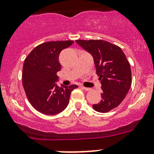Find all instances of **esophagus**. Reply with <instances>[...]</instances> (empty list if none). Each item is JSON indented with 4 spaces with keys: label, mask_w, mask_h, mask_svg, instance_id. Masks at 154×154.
Here are the masks:
<instances>
[{
    "label": "esophagus",
    "mask_w": 154,
    "mask_h": 154,
    "mask_svg": "<svg viewBox=\"0 0 154 154\" xmlns=\"http://www.w3.org/2000/svg\"><path fill=\"white\" fill-rule=\"evenodd\" d=\"M82 88L83 89V90L86 91H90L91 88H85V87H83V86H81Z\"/></svg>",
    "instance_id": "1"
}]
</instances>
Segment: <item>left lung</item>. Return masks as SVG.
Listing matches in <instances>:
<instances>
[{
	"label": "left lung",
	"instance_id": "8db88e82",
	"mask_svg": "<svg viewBox=\"0 0 154 154\" xmlns=\"http://www.w3.org/2000/svg\"><path fill=\"white\" fill-rule=\"evenodd\" d=\"M75 42L91 54L101 83V100L92 107L97 112H109L122 103L131 87L129 63L119 47L106 41L76 40Z\"/></svg>",
	"mask_w": 154,
	"mask_h": 154
}]
</instances>
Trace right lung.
I'll use <instances>...</instances> for the list:
<instances>
[{
	"mask_svg": "<svg viewBox=\"0 0 154 154\" xmlns=\"http://www.w3.org/2000/svg\"><path fill=\"white\" fill-rule=\"evenodd\" d=\"M73 41L48 42L35 47L24 61L23 85L32 106L45 115H56L66 109L76 85L59 87L57 72L61 69L59 56Z\"/></svg>",
	"mask_w": 154,
	"mask_h": 154,
	"instance_id": "1",
	"label": "right lung"
}]
</instances>
